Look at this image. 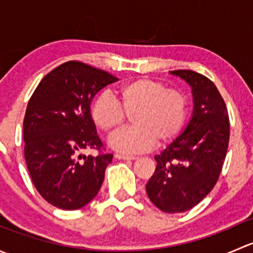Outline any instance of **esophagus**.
<instances>
[{
    "mask_svg": "<svg viewBox=\"0 0 253 253\" xmlns=\"http://www.w3.org/2000/svg\"><path fill=\"white\" fill-rule=\"evenodd\" d=\"M115 157L117 158V159H122V160H134L137 159L136 155H127V154H116Z\"/></svg>",
    "mask_w": 253,
    "mask_h": 253,
    "instance_id": "obj_1",
    "label": "esophagus"
}]
</instances>
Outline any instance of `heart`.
<instances>
[{
	"label": "heart",
	"instance_id": "obj_1",
	"mask_svg": "<svg viewBox=\"0 0 253 253\" xmlns=\"http://www.w3.org/2000/svg\"><path fill=\"white\" fill-rule=\"evenodd\" d=\"M116 96L119 104L109 94H99L91 103L90 117L100 131L110 133L124 124L125 113L132 114L133 126L116 132L110 139L119 152L139 153L154 144H169L185 125L186 96L159 82L147 78L128 82L117 89Z\"/></svg>",
	"mask_w": 253,
	"mask_h": 253
}]
</instances>
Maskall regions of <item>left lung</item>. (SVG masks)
I'll return each mask as SVG.
<instances>
[{"label": "left lung", "instance_id": "obj_1", "mask_svg": "<svg viewBox=\"0 0 253 253\" xmlns=\"http://www.w3.org/2000/svg\"><path fill=\"white\" fill-rule=\"evenodd\" d=\"M191 86L193 111L182 133L155 155L157 168L147 195L165 213H182L213 190L220 175L230 136L229 115L215 84L188 70L171 71Z\"/></svg>", "mask_w": 253, "mask_h": 253}]
</instances>
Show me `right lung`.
I'll use <instances>...</instances> for the list:
<instances>
[{
	"instance_id": "1",
	"label": "right lung",
	"mask_w": 253,
	"mask_h": 253,
	"mask_svg": "<svg viewBox=\"0 0 253 253\" xmlns=\"http://www.w3.org/2000/svg\"><path fill=\"white\" fill-rule=\"evenodd\" d=\"M116 81L105 71L70 61L45 76L33 93L23 122L24 157L35 188L50 205L75 211L98 195L112 154L88 155L83 163L77 155L103 147L90 104Z\"/></svg>"
}]
</instances>
